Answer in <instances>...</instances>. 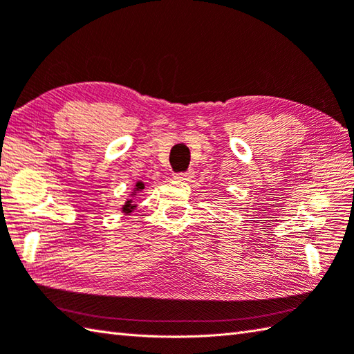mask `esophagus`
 I'll use <instances>...</instances> for the list:
<instances>
[{"instance_id":"34e87169","label":"esophagus","mask_w":354,"mask_h":354,"mask_svg":"<svg viewBox=\"0 0 354 354\" xmlns=\"http://www.w3.org/2000/svg\"><path fill=\"white\" fill-rule=\"evenodd\" d=\"M193 175H195V173H193V170H187V171H178V173H175V175H173V178L178 179V181H190V179L193 178Z\"/></svg>"}]
</instances>
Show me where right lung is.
I'll return each instance as SVG.
<instances>
[{
  "label": "right lung",
  "instance_id": "add662e5",
  "mask_svg": "<svg viewBox=\"0 0 354 354\" xmlns=\"http://www.w3.org/2000/svg\"><path fill=\"white\" fill-rule=\"evenodd\" d=\"M144 189V184L142 183H138L136 184V192H141ZM133 204H131V201H127L126 204H124V207H122V212H126V213H130L131 210H133Z\"/></svg>",
  "mask_w": 354,
  "mask_h": 354
}]
</instances>
